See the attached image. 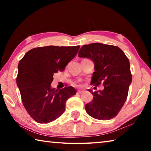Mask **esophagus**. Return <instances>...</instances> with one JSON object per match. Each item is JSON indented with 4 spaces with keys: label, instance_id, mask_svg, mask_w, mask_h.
<instances>
[{
    "label": "esophagus",
    "instance_id": "34e87169",
    "mask_svg": "<svg viewBox=\"0 0 151 151\" xmlns=\"http://www.w3.org/2000/svg\"><path fill=\"white\" fill-rule=\"evenodd\" d=\"M83 91H78L77 92H76V93L77 94H82V93H83Z\"/></svg>",
    "mask_w": 151,
    "mask_h": 151
}]
</instances>
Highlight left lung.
<instances>
[{
    "instance_id": "8db88e82",
    "label": "left lung",
    "mask_w": 151,
    "mask_h": 151,
    "mask_svg": "<svg viewBox=\"0 0 151 151\" xmlns=\"http://www.w3.org/2000/svg\"><path fill=\"white\" fill-rule=\"evenodd\" d=\"M78 57L90 58L94 63L91 85L98 86L103 82L104 86L102 91L88 89L93 99L85 105L86 112L102 121L114 118L127 100L132 81L129 58L119 47L102 43L83 45Z\"/></svg>"
}]
</instances>
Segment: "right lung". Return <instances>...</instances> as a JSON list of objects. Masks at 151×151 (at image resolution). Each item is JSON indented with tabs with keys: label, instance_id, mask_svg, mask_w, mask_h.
Wrapping results in <instances>:
<instances>
[{
	"label": "right lung",
	"instance_id": "obj_1",
	"mask_svg": "<svg viewBox=\"0 0 151 151\" xmlns=\"http://www.w3.org/2000/svg\"><path fill=\"white\" fill-rule=\"evenodd\" d=\"M80 46H47L32 48L18 65L17 84L22 104L29 115L39 123H48L65 112L66 101L75 95L73 86L51 88L53 74L63 71L77 54Z\"/></svg>",
	"mask_w": 151,
	"mask_h": 151
}]
</instances>
